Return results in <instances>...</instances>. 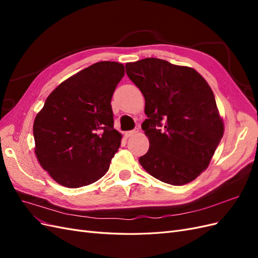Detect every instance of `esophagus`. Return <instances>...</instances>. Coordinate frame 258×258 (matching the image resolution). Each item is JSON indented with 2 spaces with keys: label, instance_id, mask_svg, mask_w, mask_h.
Wrapping results in <instances>:
<instances>
[{
  "label": "esophagus",
  "instance_id": "esophagus-1",
  "mask_svg": "<svg viewBox=\"0 0 258 258\" xmlns=\"http://www.w3.org/2000/svg\"><path fill=\"white\" fill-rule=\"evenodd\" d=\"M139 132V128H136V129H134V130H130V131H127L126 132V136L127 137H132V136H135V135H137Z\"/></svg>",
  "mask_w": 258,
  "mask_h": 258
}]
</instances>
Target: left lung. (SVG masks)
I'll return each instance as SVG.
<instances>
[{
  "mask_svg": "<svg viewBox=\"0 0 258 258\" xmlns=\"http://www.w3.org/2000/svg\"><path fill=\"white\" fill-rule=\"evenodd\" d=\"M126 71L143 93L148 117L142 129L150 148L140 165L163 183H190L209 167L224 135L212 89L195 69L158 58L128 62Z\"/></svg>",
  "mask_w": 258,
  "mask_h": 258,
  "instance_id": "left-lung-1",
  "label": "left lung"
}]
</instances>
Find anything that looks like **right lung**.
<instances>
[{
  "instance_id": "obj_1",
  "label": "right lung",
  "mask_w": 258,
  "mask_h": 258,
  "mask_svg": "<svg viewBox=\"0 0 258 258\" xmlns=\"http://www.w3.org/2000/svg\"><path fill=\"white\" fill-rule=\"evenodd\" d=\"M123 75L119 62H97L62 82L36 114L34 153L58 184L79 188L107 172L122 138L111 100Z\"/></svg>"
}]
</instances>
